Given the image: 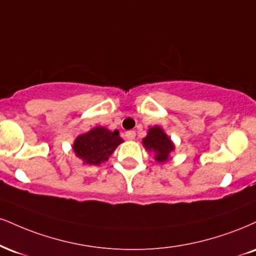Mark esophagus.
I'll use <instances>...</instances> for the list:
<instances>
[{
	"instance_id": "obj_1",
	"label": "esophagus",
	"mask_w": 256,
	"mask_h": 256,
	"mask_svg": "<svg viewBox=\"0 0 256 256\" xmlns=\"http://www.w3.org/2000/svg\"><path fill=\"white\" fill-rule=\"evenodd\" d=\"M125 136L128 140H134V138H136V132H134V131H128L125 134Z\"/></svg>"
}]
</instances>
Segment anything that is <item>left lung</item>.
Masks as SVG:
<instances>
[{
	"label": "left lung",
	"mask_w": 256,
	"mask_h": 256,
	"mask_svg": "<svg viewBox=\"0 0 256 256\" xmlns=\"http://www.w3.org/2000/svg\"><path fill=\"white\" fill-rule=\"evenodd\" d=\"M142 143L146 152L155 154V161L158 163L168 162L170 160V152L175 150L173 140L158 125L149 128Z\"/></svg>",
	"instance_id": "8db88e82"
}]
</instances>
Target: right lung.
Instances as JSON below:
<instances>
[{
    "instance_id": "right-lung-1",
    "label": "right lung",
    "mask_w": 256,
    "mask_h": 256,
    "mask_svg": "<svg viewBox=\"0 0 256 256\" xmlns=\"http://www.w3.org/2000/svg\"><path fill=\"white\" fill-rule=\"evenodd\" d=\"M119 131H110L104 126H96L75 138L72 152L84 164L98 166L108 161L110 156L122 143Z\"/></svg>"
}]
</instances>
